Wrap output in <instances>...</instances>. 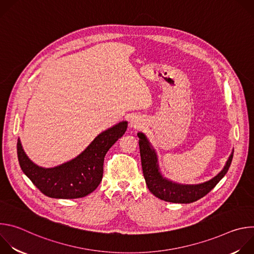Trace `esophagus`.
<instances>
[{
	"label": "esophagus",
	"mask_w": 254,
	"mask_h": 254,
	"mask_svg": "<svg viewBox=\"0 0 254 254\" xmlns=\"http://www.w3.org/2000/svg\"><path fill=\"white\" fill-rule=\"evenodd\" d=\"M129 126L130 127H133V128H138V127H141L143 126V123L141 121L140 118L138 117H132L130 122H129Z\"/></svg>",
	"instance_id": "34e87169"
}]
</instances>
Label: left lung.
I'll use <instances>...</instances> for the list:
<instances>
[{
	"instance_id": "8db88e82",
	"label": "left lung",
	"mask_w": 254,
	"mask_h": 254,
	"mask_svg": "<svg viewBox=\"0 0 254 254\" xmlns=\"http://www.w3.org/2000/svg\"><path fill=\"white\" fill-rule=\"evenodd\" d=\"M137 136L139 138L138 146L146 184L149 190L156 197L167 202L187 204L201 199L218 184L219 181L226 175L233 159L234 151H232L223 170L207 182L196 185L179 184L168 180L162 175L158 164L157 153L147 136L142 132H137Z\"/></svg>"
}]
</instances>
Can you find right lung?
<instances>
[{
	"label": "right lung",
	"mask_w": 254,
	"mask_h": 254,
	"mask_svg": "<svg viewBox=\"0 0 254 254\" xmlns=\"http://www.w3.org/2000/svg\"><path fill=\"white\" fill-rule=\"evenodd\" d=\"M127 122H121L99 133L76 158L54 168L34 164L25 154L20 139L17 154L23 173L44 195L56 199L82 198L93 192L101 182L104 157L126 132Z\"/></svg>",
	"instance_id": "1"
}]
</instances>
